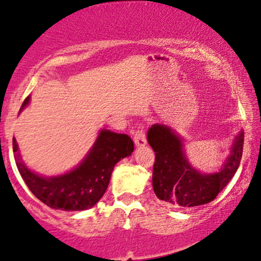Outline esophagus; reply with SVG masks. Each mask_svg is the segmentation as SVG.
<instances>
[{
    "label": "esophagus",
    "instance_id": "1",
    "mask_svg": "<svg viewBox=\"0 0 261 261\" xmlns=\"http://www.w3.org/2000/svg\"><path fill=\"white\" fill-rule=\"evenodd\" d=\"M134 142L136 146H145L147 140H146V134L143 130H137L134 135Z\"/></svg>",
    "mask_w": 261,
    "mask_h": 261
}]
</instances>
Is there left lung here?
<instances>
[{
    "label": "left lung",
    "mask_w": 261,
    "mask_h": 261,
    "mask_svg": "<svg viewBox=\"0 0 261 261\" xmlns=\"http://www.w3.org/2000/svg\"><path fill=\"white\" fill-rule=\"evenodd\" d=\"M147 140L153 148V190L163 202L181 207H195L215 200L238 169L243 153L244 134L236 137L232 153L215 174H201L191 168L181 142L168 126L155 124L148 130Z\"/></svg>",
    "instance_id": "obj_1"
}]
</instances>
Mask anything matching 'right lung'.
<instances>
[{
    "mask_svg": "<svg viewBox=\"0 0 261 261\" xmlns=\"http://www.w3.org/2000/svg\"><path fill=\"white\" fill-rule=\"evenodd\" d=\"M27 98L22 107L28 104ZM13 139V152L17 168L27 187L35 196L55 210L82 211L93 207L107 191L114 166L134 151V141L128 135L101 130L94 147L86 160L72 172L61 176L43 178L29 170L17 153Z\"/></svg>",
    "mask_w": 261,
    "mask_h": 261,
    "instance_id": "add662e5",
    "label": "right lung"
}]
</instances>
